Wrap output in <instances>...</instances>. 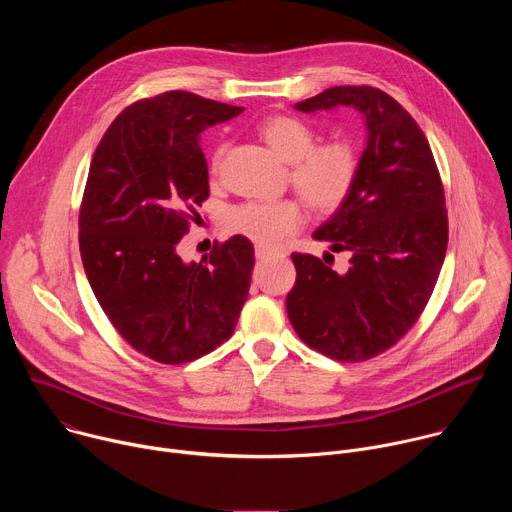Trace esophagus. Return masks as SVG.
Here are the masks:
<instances>
[{
  "mask_svg": "<svg viewBox=\"0 0 512 512\" xmlns=\"http://www.w3.org/2000/svg\"><path fill=\"white\" fill-rule=\"evenodd\" d=\"M255 255H257V259H271V257H277L279 253H277V251H271V249H267V247L257 245V247H255Z\"/></svg>",
  "mask_w": 512,
  "mask_h": 512,
  "instance_id": "esophagus-1",
  "label": "esophagus"
}]
</instances>
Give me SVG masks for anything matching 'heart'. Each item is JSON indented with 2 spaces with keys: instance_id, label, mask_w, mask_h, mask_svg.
Segmentation results:
<instances>
[{
  "instance_id": "1",
  "label": "heart",
  "mask_w": 512,
  "mask_h": 512,
  "mask_svg": "<svg viewBox=\"0 0 512 512\" xmlns=\"http://www.w3.org/2000/svg\"><path fill=\"white\" fill-rule=\"evenodd\" d=\"M261 137L275 154L291 164V182L316 208H338L358 172V158L348 141H330L316 148V131L302 119L273 115L259 125ZM223 148L214 154L218 166ZM304 225L296 200H253L231 210L229 229L261 247H283Z\"/></svg>"
}]
</instances>
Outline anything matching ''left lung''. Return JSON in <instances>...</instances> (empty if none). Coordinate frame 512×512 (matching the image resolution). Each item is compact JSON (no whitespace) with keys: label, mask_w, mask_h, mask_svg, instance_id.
Here are the masks:
<instances>
[{"label":"left lung","mask_w":512,"mask_h":512,"mask_svg":"<svg viewBox=\"0 0 512 512\" xmlns=\"http://www.w3.org/2000/svg\"><path fill=\"white\" fill-rule=\"evenodd\" d=\"M336 107L362 115L367 143L352 190L312 237L348 251L350 265L338 273L326 257L294 253L296 283L285 308L310 348L360 362L405 336L429 302L446 257L448 214L429 143L393 97L332 87L296 103L302 113Z\"/></svg>","instance_id":"left-lung-1"}]
</instances>
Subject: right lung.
Segmentation results:
<instances>
[{
    "label": "right lung",
    "instance_id": "add662e5",
    "mask_svg": "<svg viewBox=\"0 0 512 512\" xmlns=\"http://www.w3.org/2000/svg\"><path fill=\"white\" fill-rule=\"evenodd\" d=\"M243 113L186 91L127 107L91 162L79 216L87 279L115 330L164 364L196 360L235 332L255 251L235 235L200 263L178 243L208 198L200 133Z\"/></svg>",
    "mask_w": 512,
    "mask_h": 512
}]
</instances>
